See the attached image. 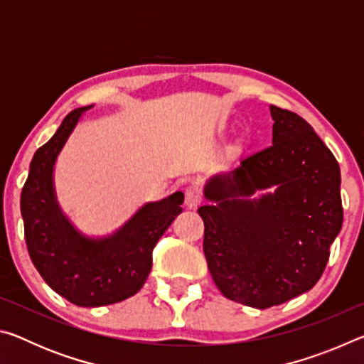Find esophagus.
Wrapping results in <instances>:
<instances>
[{
  "label": "esophagus",
  "instance_id": "1",
  "mask_svg": "<svg viewBox=\"0 0 364 364\" xmlns=\"http://www.w3.org/2000/svg\"><path fill=\"white\" fill-rule=\"evenodd\" d=\"M202 197L199 189L196 188H189L186 189V193H184V204H186L188 208H197V205L200 204Z\"/></svg>",
  "mask_w": 364,
  "mask_h": 364
}]
</instances>
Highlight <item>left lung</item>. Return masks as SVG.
<instances>
[{
	"instance_id": "8db88e82",
	"label": "left lung",
	"mask_w": 364,
	"mask_h": 364,
	"mask_svg": "<svg viewBox=\"0 0 364 364\" xmlns=\"http://www.w3.org/2000/svg\"><path fill=\"white\" fill-rule=\"evenodd\" d=\"M269 112L273 146L212 176L204 188L210 204L197 210L215 284L260 310L316 284L343 220L336 157L300 115L276 106ZM255 192L264 194L250 200Z\"/></svg>"
}]
</instances>
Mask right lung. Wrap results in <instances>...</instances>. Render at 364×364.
Masks as SVG:
<instances>
[{"instance_id":"obj_1","label":"right lung","mask_w":364,"mask_h":364,"mask_svg":"<svg viewBox=\"0 0 364 364\" xmlns=\"http://www.w3.org/2000/svg\"><path fill=\"white\" fill-rule=\"evenodd\" d=\"M93 106L65 117L54 136L30 162L21 194V212L30 258L46 284L78 306L112 305L136 294L152 268V250L183 212L176 191L147 202L112 234L90 237L60 210L54 189V165L80 119Z\"/></svg>"}]
</instances>
